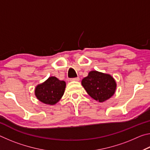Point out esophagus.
Masks as SVG:
<instances>
[{
  "label": "esophagus",
  "instance_id": "obj_1",
  "mask_svg": "<svg viewBox=\"0 0 150 150\" xmlns=\"http://www.w3.org/2000/svg\"><path fill=\"white\" fill-rule=\"evenodd\" d=\"M80 79L79 77H76V78H73L71 79V81H79Z\"/></svg>",
  "mask_w": 150,
  "mask_h": 150
}]
</instances>
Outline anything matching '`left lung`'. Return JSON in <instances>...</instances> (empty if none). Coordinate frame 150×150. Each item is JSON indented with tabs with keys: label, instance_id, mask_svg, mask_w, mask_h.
Here are the masks:
<instances>
[{
	"label": "left lung",
	"instance_id": "8db88e82",
	"mask_svg": "<svg viewBox=\"0 0 150 150\" xmlns=\"http://www.w3.org/2000/svg\"><path fill=\"white\" fill-rule=\"evenodd\" d=\"M83 87L93 99L105 102L112 96L116 88V81L110 75L91 71L81 81Z\"/></svg>",
	"mask_w": 150,
	"mask_h": 150
}]
</instances>
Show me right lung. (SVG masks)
<instances>
[{
	"mask_svg": "<svg viewBox=\"0 0 150 150\" xmlns=\"http://www.w3.org/2000/svg\"><path fill=\"white\" fill-rule=\"evenodd\" d=\"M66 83L55 77H50L35 88V95L38 99L46 105H54L64 94Z\"/></svg>",
	"mask_w": 150,
	"mask_h": 150,
	"instance_id": "add662e5",
	"label": "right lung"
}]
</instances>
